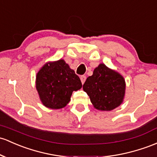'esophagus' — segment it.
I'll list each match as a JSON object with an SVG mask.
<instances>
[{
    "instance_id": "34e87169",
    "label": "esophagus",
    "mask_w": 157,
    "mask_h": 157,
    "mask_svg": "<svg viewBox=\"0 0 157 157\" xmlns=\"http://www.w3.org/2000/svg\"><path fill=\"white\" fill-rule=\"evenodd\" d=\"M86 80V76L82 75V76H81V77H80V80H81L82 84H83L84 82H85Z\"/></svg>"
}]
</instances>
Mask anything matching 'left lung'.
<instances>
[{
	"mask_svg": "<svg viewBox=\"0 0 157 157\" xmlns=\"http://www.w3.org/2000/svg\"><path fill=\"white\" fill-rule=\"evenodd\" d=\"M82 89L96 109L111 111L123 103L126 82L120 73L101 63L87 77Z\"/></svg>",
	"mask_w": 157,
	"mask_h": 157,
	"instance_id": "obj_1",
	"label": "left lung"
}]
</instances>
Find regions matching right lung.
<instances>
[{
	"instance_id": "1",
	"label": "right lung",
	"mask_w": 157,
	"mask_h": 157,
	"mask_svg": "<svg viewBox=\"0 0 157 157\" xmlns=\"http://www.w3.org/2000/svg\"><path fill=\"white\" fill-rule=\"evenodd\" d=\"M36 88L42 104L49 109L65 107L72 92L82 88L80 78L64 59L48 62L36 74Z\"/></svg>"
}]
</instances>
